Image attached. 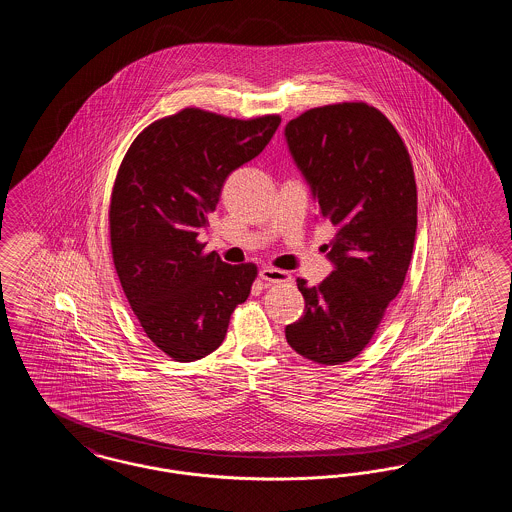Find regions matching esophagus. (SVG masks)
<instances>
[{"label":"esophagus","mask_w":512,"mask_h":512,"mask_svg":"<svg viewBox=\"0 0 512 512\" xmlns=\"http://www.w3.org/2000/svg\"><path fill=\"white\" fill-rule=\"evenodd\" d=\"M261 280H265L267 284H282V282H292V274L286 270H278V268L267 267L261 270Z\"/></svg>","instance_id":"34e87169"}]
</instances>
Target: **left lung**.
<instances>
[{"instance_id": "left-lung-1", "label": "left lung", "mask_w": 512, "mask_h": 512, "mask_svg": "<svg viewBox=\"0 0 512 512\" xmlns=\"http://www.w3.org/2000/svg\"><path fill=\"white\" fill-rule=\"evenodd\" d=\"M292 157L311 184L318 217L334 226L324 249L334 270L297 280L305 313L286 340L318 365L355 359L401 292L416 236V182L407 146L365 101L315 107L286 124Z\"/></svg>"}]
</instances>
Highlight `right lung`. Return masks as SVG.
Wrapping results in <instances>:
<instances>
[{
  "label": "right lung",
  "mask_w": 512,
  "mask_h": 512,
  "mask_svg": "<svg viewBox=\"0 0 512 512\" xmlns=\"http://www.w3.org/2000/svg\"><path fill=\"white\" fill-rule=\"evenodd\" d=\"M280 115L232 119L186 107L128 147L109 205L111 253L147 338L178 363L213 353L257 265H228L197 240L228 174L257 157Z\"/></svg>",
  "instance_id": "obj_1"
}]
</instances>
